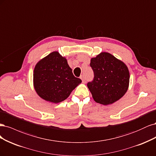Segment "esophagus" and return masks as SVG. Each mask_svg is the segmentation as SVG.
Instances as JSON below:
<instances>
[{
	"instance_id": "1",
	"label": "esophagus",
	"mask_w": 156,
	"mask_h": 156,
	"mask_svg": "<svg viewBox=\"0 0 156 156\" xmlns=\"http://www.w3.org/2000/svg\"><path fill=\"white\" fill-rule=\"evenodd\" d=\"M80 79H81V80H82V82H83V83L85 82V78H84V76H80Z\"/></svg>"
}]
</instances>
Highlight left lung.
I'll use <instances>...</instances> for the list:
<instances>
[{
    "label": "left lung",
    "mask_w": 156,
    "mask_h": 156,
    "mask_svg": "<svg viewBox=\"0 0 156 156\" xmlns=\"http://www.w3.org/2000/svg\"><path fill=\"white\" fill-rule=\"evenodd\" d=\"M94 79L87 87L96 102L107 105L121 98L128 91L129 73L124 62L108 52L91 59Z\"/></svg>",
    "instance_id": "1"
}]
</instances>
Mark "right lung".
Instances as JSON below:
<instances>
[{
	"label": "right lung",
	"mask_w": 156,
	"mask_h": 156,
	"mask_svg": "<svg viewBox=\"0 0 156 156\" xmlns=\"http://www.w3.org/2000/svg\"><path fill=\"white\" fill-rule=\"evenodd\" d=\"M35 91L48 102L57 104L67 99L82 82L75 77L67 60L54 51L39 61L33 74Z\"/></svg>",
	"instance_id": "right-lung-1"
}]
</instances>
